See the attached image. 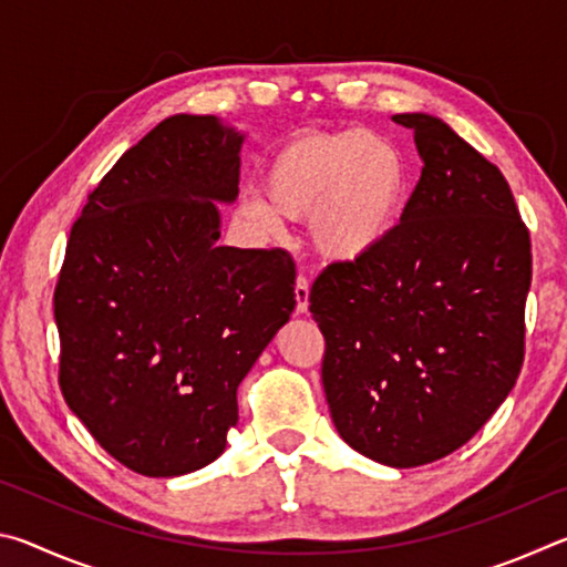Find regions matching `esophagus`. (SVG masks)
<instances>
[{
    "mask_svg": "<svg viewBox=\"0 0 567 567\" xmlns=\"http://www.w3.org/2000/svg\"><path fill=\"white\" fill-rule=\"evenodd\" d=\"M295 300H297V312H307V307H310V282H307V277H297L295 282Z\"/></svg>",
    "mask_w": 567,
    "mask_h": 567,
    "instance_id": "34e87169",
    "label": "esophagus"
}]
</instances>
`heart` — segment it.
<instances>
[{"instance_id": "1", "label": "heart", "mask_w": 567, "mask_h": 567, "mask_svg": "<svg viewBox=\"0 0 567 567\" xmlns=\"http://www.w3.org/2000/svg\"><path fill=\"white\" fill-rule=\"evenodd\" d=\"M265 199L239 203L260 233L285 219H310L312 245L324 260L362 262L402 225L410 203V167L402 150L372 130L305 132L277 147L262 169Z\"/></svg>"}]
</instances>
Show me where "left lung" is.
Segmentation results:
<instances>
[{
    "mask_svg": "<svg viewBox=\"0 0 567 567\" xmlns=\"http://www.w3.org/2000/svg\"><path fill=\"white\" fill-rule=\"evenodd\" d=\"M422 175L402 225L368 260L330 265L310 290L322 388L340 437L390 467L455 453L513 390L525 354L530 235L493 162L425 112Z\"/></svg>",
    "mask_w": 567,
    "mask_h": 567,
    "instance_id": "obj_1",
    "label": "left lung"
}]
</instances>
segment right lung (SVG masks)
Listing matches in <instances>:
<instances>
[{"mask_svg": "<svg viewBox=\"0 0 567 567\" xmlns=\"http://www.w3.org/2000/svg\"><path fill=\"white\" fill-rule=\"evenodd\" d=\"M243 142L213 114L159 122L102 177L66 243L62 395L140 475H187L223 455L237 385L297 305L285 249L217 245Z\"/></svg>", "mask_w": 567, "mask_h": 567, "instance_id": "1", "label": "right lung"}]
</instances>
